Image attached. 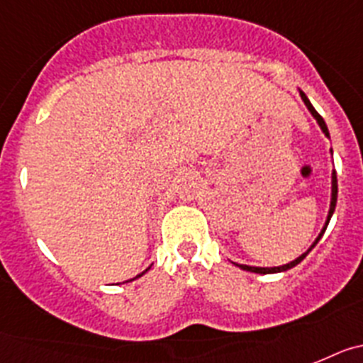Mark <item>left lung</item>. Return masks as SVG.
I'll use <instances>...</instances> for the list:
<instances>
[{
    "instance_id": "8db88e82",
    "label": "left lung",
    "mask_w": 363,
    "mask_h": 363,
    "mask_svg": "<svg viewBox=\"0 0 363 363\" xmlns=\"http://www.w3.org/2000/svg\"><path fill=\"white\" fill-rule=\"evenodd\" d=\"M298 91H299V96H301V100H303V104H305V106H307L308 111H311V115L314 116V121L318 122L320 129H321V131H323V135H325V137H329V129H327L325 121H323V118H321V116H320V113H318L316 109H314L313 104H311V100L307 99V94H305L301 89H298ZM330 155H333V150H330ZM336 199H338V181H336V172H334V169H333V175H330V204H329V213H327L325 225H323L321 232H320V234H318V238L314 239L313 245H311V247H308L307 250H305L303 254H301V256L296 257L294 261H291V263H286V264H281V267H252V264H241V263H234V261H232V263H234L235 267H239V269H241V270H248V272H254V274H276V272H285V270L294 269L296 264L301 263V261H303L305 257H307L308 252H311L314 247H316L318 241H320V239H321V235L325 234L327 225H329L330 217H333V213H334V208H336Z\"/></svg>"
}]
</instances>
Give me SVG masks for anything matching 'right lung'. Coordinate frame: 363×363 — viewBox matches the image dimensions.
I'll return each mask as SVG.
<instances>
[{"instance_id": "1", "label": "right lung", "mask_w": 363, "mask_h": 363, "mask_svg": "<svg viewBox=\"0 0 363 363\" xmlns=\"http://www.w3.org/2000/svg\"><path fill=\"white\" fill-rule=\"evenodd\" d=\"M147 270H150V267H147V269H146V270H144V272H140V274H138V276H137V277L144 276V274H146V272H147ZM137 277H133V279H137ZM133 279H129V281H133Z\"/></svg>"}]
</instances>
